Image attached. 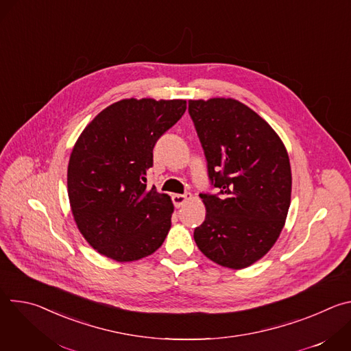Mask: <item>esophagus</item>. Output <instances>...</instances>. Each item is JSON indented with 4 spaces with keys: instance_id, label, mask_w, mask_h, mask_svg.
<instances>
[{
    "instance_id": "obj_1",
    "label": "esophagus",
    "mask_w": 351,
    "mask_h": 351,
    "mask_svg": "<svg viewBox=\"0 0 351 351\" xmlns=\"http://www.w3.org/2000/svg\"><path fill=\"white\" fill-rule=\"evenodd\" d=\"M191 198V194L190 193H184V194H173L172 195V202L175 204L176 208H180L184 203H187L189 199Z\"/></svg>"
}]
</instances>
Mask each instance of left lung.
<instances>
[{"instance_id": "1", "label": "left lung", "mask_w": 351, "mask_h": 351, "mask_svg": "<svg viewBox=\"0 0 351 351\" xmlns=\"http://www.w3.org/2000/svg\"><path fill=\"white\" fill-rule=\"evenodd\" d=\"M189 114L218 194L202 193L207 214L194 240L232 269L263 258L278 240L291 195L289 156L276 132L233 98L190 99Z\"/></svg>"}]
</instances>
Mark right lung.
<instances>
[{"instance_id":"obj_1","label":"right lung","mask_w":351,"mask_h":351,"mask_svg":"<svg viewBox=\"0 0 351 351\" xmlns=\"http://www.w3.org/2000/svg\"><path fill=\"white\" fill-rule=\"evenodd\" d=\"M184 99L128 98L99 112L79 136L68 165V195L87 243L118 263L161 247L173 204L147 189L157 140L184 114Z\"/></svg>"}]
</instances>
